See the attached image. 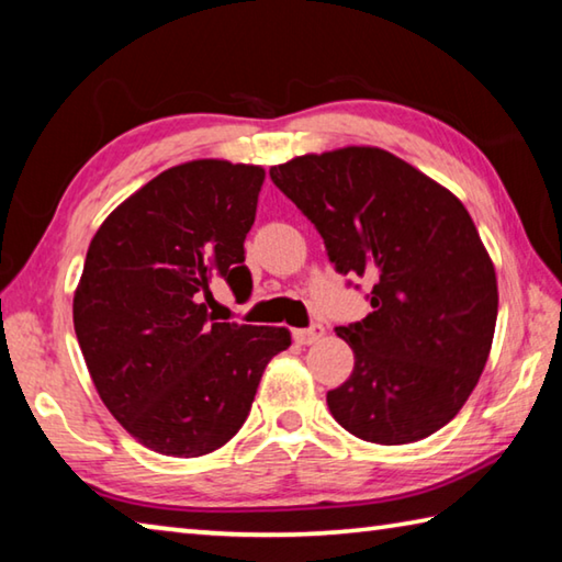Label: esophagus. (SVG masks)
<instances>
[{
	"label": "esophagus",
	"instance_id": "esophagus-1",
	"mask_svg": "<svg viewBox=\"0 0 562 562\" xmlns=\"http://www.w3.org/2000/svg\"><path fill=\"white\" fill-rule=\"evenodd\" d=\"M325 335V327L322 325H310L307 329H294L292 331V337H294V341H297V345H315V341Z\"/></svg>",
	"mask_w": 562,
	"mask_h": 562
}]
</instances>
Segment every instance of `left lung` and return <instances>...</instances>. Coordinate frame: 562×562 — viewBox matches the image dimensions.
Listing matches in <instances>:
<instances>
[{
	"label": "left lung",
	"instance_id": "8db88e82",
	"mask_svg": "<svg viewBox=\"0 0 562 562\" xmlns=\"http://www.w3.org/2000/svg\"><path fill=\"white\" fill-rule=\"evenodd\" d=\"M270 178L317 227L335 270L372 284V312L337 327L355 369L327 392L331 416L384 446L439 431L479 384L498 315L496 270L469 211L372 146L292 158Z\"/></svg>",
	"mask_w": 562,
	"mask_h": 562
}]
</instances>
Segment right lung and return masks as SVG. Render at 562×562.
Returning a JSON list of instances; mask_svg holds the SVG:
<instances>
[{
    "label": "right lung",
    "mask_w": 562,
    "mask_h": 562,
    "mask_svg": "<svg viewBox=\"0 0 562 562\" xmlns=\"http://www.w3.org/2000/svg\"><path fill=\"white\" fill-rule=\"evenodd\" d=\"M260 166L190 160L123 201L93 235L74 329L93 386L146 449L195 459L240 431L284 327L215 322L211 282L252 292L245 268Z\"/></svg>",
    "instance_id": "obj_1"
}]
</instances>
